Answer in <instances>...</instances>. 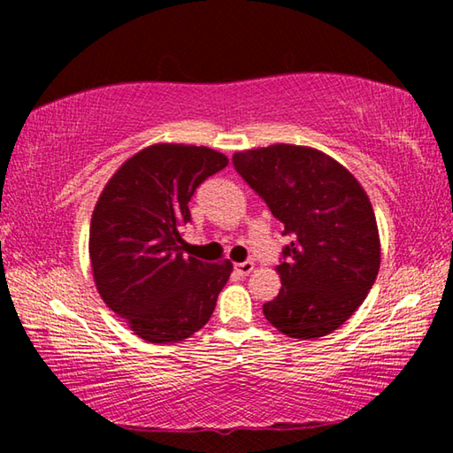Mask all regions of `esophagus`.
Wrapping results in <instances>:
<instances>
[{"label":"esophagus","instance_id":"esophagus-1","mask_svg":"<svg viewBox=\"0 0 453 453\" xmlns=\"http://www.w3.org/2000/svg\"><path fill=\"white\" fill-rule=\"evenodd\" d=\"M235 272L242 273V275H248L254 272V262H242V264H235Z\"/></svg>","mask_w":453,"mask_h":453}]
</instances>
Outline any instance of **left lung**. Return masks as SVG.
<instances>
[{"instance_id":"obj_1","label":"left lung","mask_w":453,"mask_h":453,"mask_svg":"<svg viewBox=\"0 0 453 453\" xmlns=\"http://www.w3.org/2000/svg\"><path fill=\"white\" fill-rule=\"evenodd\" d=\"M235 172L283 226L281 289L264 316L281 334H332L365 300L380 272V234L364 188L326 153L278 143L237 151Z\"/></svg>"}]
</instances>
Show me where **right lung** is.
Masks as SVG:
<instances>
[{
  "mask_svg": "<svg viewBox=\"0 0 453 453\" xmlns=\"http://www.w3.org/2000/svg\"><path fill=\"white\" fill-rule=\"evenodd\" d=\"M227 165L203 145L156 143L113 173L89 226L99 296L150 343L183 342L208 324L234 265L183 254L181 227L199 183Z\"/></svg>",
  "mask_w": 453,
  "mask_h": 453,
  "instance_id": "1",
  "label": "right lung"
}]
</instances>
